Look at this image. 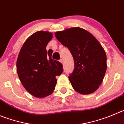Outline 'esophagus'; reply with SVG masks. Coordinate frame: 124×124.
<instances>
[{"label": "esophagus", "instance_id": "obj_1", "mask_svg": "<svg viewBox=\"0 0 124 124\" xmlns=\"http://www.w3.org/2000/svg\"><path fill=\"white\" fill-rule=\"evenodd\" d=\"M60 62H61V63H63V59H60Z\"/></svg>", "mask_w": 124, "mask_h": 124}]
</instances>
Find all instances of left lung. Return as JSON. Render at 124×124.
<instances>
[{
    "label": "left lung",
    "instance_id": "8db88e82",
    "mask_svg": "<svg viewBox=\"0 0 124 124\" xmlns=\"http://www.w3.org/2000/svg\"><path fill=\"white\" fill-rule=\"evenodd\" d=\"M55 36L69 48L73 57L75 69L69 77L73 88L83 95L97 91L107 69L106 53L100 42L80 27L58 31Z\"/></svg>",
    "mask_w": 124,
    "mask_h": 124
}]
</instances>
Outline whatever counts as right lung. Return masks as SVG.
Wrapping results in <instances>:
<instances>
[{
    "instance_id": "add662e5",
    "label": "right lung",
    "mask_w": 124,
    "mask_h": 124,
    "mask_svg": "<svg viewBox=\"0 0 124 124\" xmlns=\"http://www.w3.org/2000/svg\"><path fill=\"white\" fill-rule=\"evenodd\" d=\"M53 35L48 31L35 32L24 43L17 59V73L22 84L37 98L53 93L57 83L55 76L63 71L62 63L52 59L53 51H46Z\"/></svg>"
}]
</instances>
